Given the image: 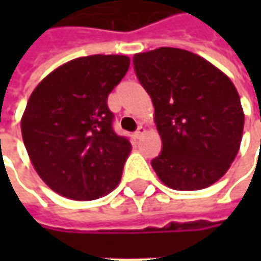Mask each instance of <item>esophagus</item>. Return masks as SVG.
Listing matches in <instances>:
<instances>
[{"mask_svg": "<svg viewBox=\"0 0 261 261\" xmlns=\"http://www.w3.org/2000/svg\"><path fill=\"white\" fill-rule=\"evenodd\" d=\"M145 132H146L145 127H144V126H139V127H138V130L135 132V138H141V136H144L145 135Z\"/></svg>", "mask_w": 261, "mask_h": 261, "instance_id": "34e87169", "label": "esophagus"}]
</instances>
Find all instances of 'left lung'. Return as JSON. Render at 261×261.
<instances>
[{
  "label": "left lung",
  "mask_w": 261,
  "mask_h": 261,
  "mask_svg": "<svg viewBox=\"0 0 261 261\" xmlns=\"http://www.w3.org/2000/svg\"><path fill=\"white\" fill-rule=\"evenodd\" d=\"M134 65L163 141L151 163L158 178L183 192L216 183L243 139L244 112L232 81L205 58L177 47L136 54Z\"/></svg>",
  "instance_id": "8db88e82"
}]
</instances>
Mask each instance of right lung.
Wrapping results in <instances>:
<instances>
[{"label": "right lung", "instance_id": "obj_1", "mask_svg": "<svg viewBox=\"0 0 261 261\" xmlns=\"http://www.w3.org/2000/svg\"><path fill=\"white\" fill-rule=\"evenodd\" d=\"M126 55H91L58 66L33 90L21 135L39 177L58 195L94 200L120 183L130 142L116 135L107 97L129 69Z\"/></svg>", "mask_w": 261, "mask_h": 261}]
</instances>
